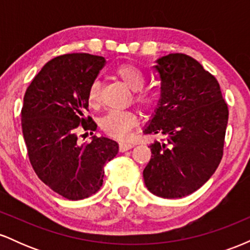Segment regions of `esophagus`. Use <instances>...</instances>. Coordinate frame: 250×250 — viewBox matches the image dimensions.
<instances>
[{"instance_id": "esophagus-1", "label": "esophagus", "mask_w": 250, "mask_h": 250, "mask_svg": "<svg viewBox=\"0 0 250 250\" xmlns=\"http://www.w3.org/2000/svg\"><path fill=\"white\" fill-rule=\"evenodd\" d=\"M134 146V143H120V151H121V153H125V151L133 148Z\"/></svg>"}]
</instances>
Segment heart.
Wrapping results in <instances>:
<instances>
[{
    "mask_svg": "<svg viewBox=\"0 0 250 250\" xmlns=\"http://www.w3.org/2000/svg\"><path fill=\"white\" fill-rule=\"evenodd\" d=\"M115 76L125 87L134 91V101L143 109H150L156 104L157 96L151 90L145 89L146 77L142 71L131 64H122L115 69ZM88 105L93 109L100 107V82L94 81L89 85L87 94ZM139 123L134 111H111L100 122V127L108 136L117 140H127L130 130Z\"/></svg>",
    "mask_w": 250,
    "mask_h": 250,
    "instance_id": "obj_1",
    "label": "heart"
}]
</instances>
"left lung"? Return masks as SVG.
<instances>
[{
	"label": "left lung",
	"instance_id": "8db88e82",
	"mask_svg": "<svg viewBox=\"0 0 250 250\" xmlns=\"http://www.w3.org/2000/svg\"><path fill=\"white\" fill-rule=\"evenodd\" d=\"M161 97L145 134L167 139L150 145L143 179L148 190L179 199L202 187L219 167L228 105L217 80L193 57L169 54L156 60Z\"/></svg>",
	"mask_w": 250,
	"mask_h": 250
}]
</instances>
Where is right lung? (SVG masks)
<instances>
[{"label": "right lung", "mask_w": 250, "mask_h": 250, "mask_svg": "<svg viewBox=\"0 0 250 250\" xmlns=\"http://www.w3.org/2000/svg\"><path fill=\"white\" fill-rule=\"evenodd\" d=\"M104 64V57L90 54L57 56L43 65L24 94L22 131L31 166L43 183L68 200L95 194L103 167L119 153V145L107 137L77 142L79 125L91 131L97 127L84 114L89 85Z\"/></svg>", "instance_id": "obj_1"}]
</instances>
